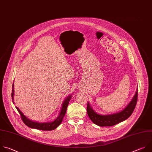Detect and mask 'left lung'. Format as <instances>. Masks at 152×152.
Masks as SVG:
<instances>
[{
    "label": "left lung",
    "instance_id": "8db88e82",
    "mask_svg": "<svg viewBox=\"0 0 152 152\" xmlns=\"http://www.w3.org/2000/svg\"><path fill=\"white\" fill-rule=\"evenodd\" d=\"M138 90L133 99L128 105L122 111L110 115H100L95 113L89 105H87V112L88 116L94 124L99 126H111L123 122L129 118L132 114L137 102Z\"/></svg>",
    "mask_w": 152,
    "mask_h": 152
}]
</instances>
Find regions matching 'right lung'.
Instances as JSON below:
<instances>
[{"mask_svg": "<svg viewBox=\"0 0 152 152\" xmlns=\"http://www.w3.org/2000/svg\"><path fill=\"white\" fill-rule=\"evenodd\" d=\"M13 87H14V84L12 86V88H13ZM13 96H14V90L12 89V93L11 94L12 100L14 99ZM71 98V96L70 95L65 99V100L64 101V102L63 103L61 111H60L58 117L54 121V122H49V123H38V122H33V121L30 120L28 118H27L22 113V112L19 110V108L17 107H15V108H17L18 113H20L23 122L28 127L39 129V130H42V131H52V130L55 129L56 128H57L60 125V124H61V122H62V120H63V118L65 116V114L66 112V109H67V107H68V105L69 104V102ZM12 102L14 103L13 101H12Z\"/></svg>", "mask_w": 152, "mask_h": 152, "instance_id": "add662e5", "label": "right lung"}]
</instances>
